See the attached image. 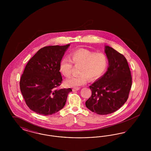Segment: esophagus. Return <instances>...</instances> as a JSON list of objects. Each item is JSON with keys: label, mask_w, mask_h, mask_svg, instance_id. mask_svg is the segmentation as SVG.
<instances>
[{"label": "esophagus", "mask_w": 151, "mask_h": 151, "mask_svg": "<svg viewBox=\"0 0 151 151\" xmlns=\"http://www.w3.org/2000/svg\"><path fill=\"white\" fill-rule=\"evenodd\" d=\"M80 89V88L79 87H77V88H73V89H72V91H73V92H75V91H78Z\"/></svg>", "instance_id": "34e87169"}]
</instances>
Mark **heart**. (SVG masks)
<instances>
[{
	"mask_svg": "<svg viewBox=\"0 0 151 151\" xmlns=\"http://www.w3.org/2000/svg\"><path fill=\"white\" fill-rule=\"evenodd\" d=\"M71 59L64 58L60 63V71L65 76L72 73L73 65H80L78 76H72L65 81L67 86L77 87L86 84L88 79L94 81L100 78L106 72L109 66L108 56L104 52H96L86 49L80 48L73 51Z\"/></svg>",
	"mask_w": 151,
	"mask_h": 151,
	"instance_id": "1",
	"label": "heart"
}]
</instances>
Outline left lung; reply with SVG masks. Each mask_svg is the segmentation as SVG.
I'll return each instance as SVG.
<instances>
[{
	"instance_id": "1",
	"label": "left lung",
	"mask_w": 151,
	"mask_h": 151,
	"mask_svg": "<svg viewBox=\"0 0 151 151\" xmlns=\"http://www.w3.org/2000/svg\"><path fill=\"white\" fill-rule=\"evenodd\" d=\"M109 59L108 71L89 86L91 97L86 108L97 114L114 113L126 102L132 85V77L126 58L113 48L105 46Z\"/></svg>"
}]
</instances>
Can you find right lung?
Wrapping results in <instances>:
<instances>
[{
	"instance_id": "right-lung-1",
	"label": "right lung",
	"mask_w": 151,
	"mask_h": 151,
	"mask_svg": "<svg viewBox=\"0 0 151 151\" xmlns=\"http://www.w3.org/2000/svg\"><path fill=\"white\" fill-rule=\"evenodd\" d=\"M70 44L49 46L37 52L26 65L20 81L25 103L41 115H51L64 107L71 88L59 89L62 77L60 63Z\"/></svg>"
}]
</instances>
